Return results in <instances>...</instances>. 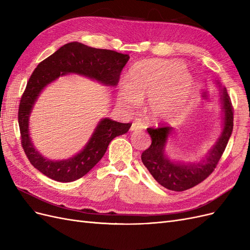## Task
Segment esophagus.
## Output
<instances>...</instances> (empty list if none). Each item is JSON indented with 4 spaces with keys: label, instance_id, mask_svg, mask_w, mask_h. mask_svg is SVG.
Here are the masks:
<instances>
[{
    "label": "esophagus",
    "instance_id": "34e87169",
    "mask_svg": "<svg viewBox=\"0 0 250 250\" xmlns=\"http://www.w3.org/2000/svg\"><path fill=\"white\" fill-rule=\"evenodd\" d=\"M144 128L143 124L141 122H133L130 126V131H137V130H142Z\"/></svg>",
    "mask_w": 250,
    "mask_h": 250
}]
</instances>
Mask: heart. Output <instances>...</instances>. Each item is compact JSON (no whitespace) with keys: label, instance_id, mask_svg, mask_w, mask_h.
<instances>
[{"label":"heart","instance_id":"obj_1","mask_svg":"<svg viewBox=\"0 0 250 250\" xmlns=\"http://www.w3.org/2000/svg\"><path fill=\"white\" fill-rule=\"evenodd\" d=\"M193 78L176 60L143 59L126 75L125 84L118 87L117 102L126 110L137 108L147 98L146 109L153 122L177 119L185 110L193 90Z\"/></svg>","mask_w":250,"mask_h":250}]
</instances>
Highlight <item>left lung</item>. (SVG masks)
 Returning a JSON list of instances; mask_svg holds the SVG:
<instances>
[{"label": "left lung", "mask_w": 250, "mask_h": 250, "mask_svg": "<svg viewBox=\"0 0 250 250\" xmlns=\"http://www.w3.org/2000/svg\"><path fill=\"white\" fill-rule=\"evenodd\" d=\"M219 87L221 100L222 126L216 143L199 161L185 163L171 160L167 153V146L173 134V127L148 128L147 131L152 143L142 153V162L158 184L171 191L181 192L200 184L214 171L220 160L233 128V109L228 90L219 81H215Z\"/></svg>", "instance_id": "8db88e82"}]
</instances>
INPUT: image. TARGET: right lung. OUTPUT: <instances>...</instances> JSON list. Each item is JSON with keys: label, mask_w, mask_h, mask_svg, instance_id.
I'll use <instances>...</instances> for the list:
<instances>
[{"label": "right lung", "mask_w": 250, "mask_h": 250, "mask_svg": "<svg viewBox=\"0 0 250 250\" xmlns=\"http://www.w3.org/2000/svg\"><path fill=\"white\" fill-rule=\"evenodd\" d=\"M128 60V54L96 49L73 42L65 43L37 65L27 83L19 108L21 146L34 168L60 183L77 180L95 167L113 139L129 130L130 123H120L109 118H103L78 153L66 160H50L34 146L29 125L34 104L42 90L59 77L77 74L112 87L118 84L120 74Z\"/></svg>", "instance_id": "right-lung-1"}]
</instances>
